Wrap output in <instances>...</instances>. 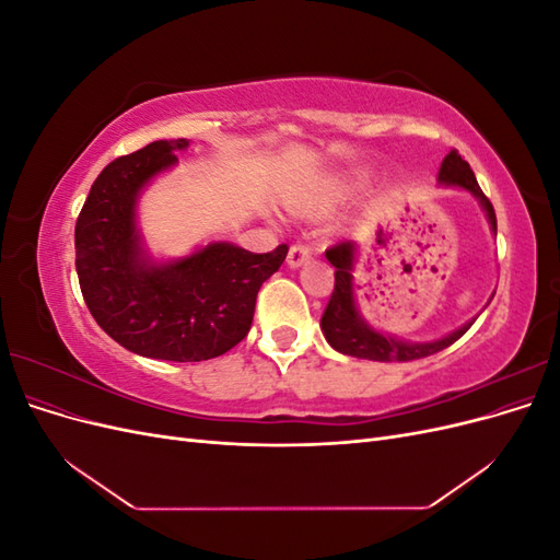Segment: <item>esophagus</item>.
Instances as JSON below:
<instances>
[{
	"label": "esophagus",
	"mask_w": 560,
	"mask_h": 560,
	"mask_svg": "<svg viewBox=\"0 0 560 560\" xmlns=\"http://www.w3.org/2000/svg\"><path fill=\"white\" fill-rule=\"evenodd\" d=\"M311 254L313 252H311V247L306 243H296V245L290 247V254H287V264H290L292 268H296L301 264H306L311 259Z\"/></svg>",
	"instance_id": "esophagus-1"
}]
</instances>
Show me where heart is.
Wrapping results in <instances>:
<instances>
[{"instance_id": "1", "label": "heart", "mask_w": 560, "mask_h": 560, "mask_svg": "<svg viewBox=\"0 0 560 560\" xmlns=\"http://www.w3.org/2000/svg\"><path fill=\"white\" fill-rule=\"evenodd\" d=\"M319 208V200H308V202H299V210H313Z\"/></svg>"}]
</instances>
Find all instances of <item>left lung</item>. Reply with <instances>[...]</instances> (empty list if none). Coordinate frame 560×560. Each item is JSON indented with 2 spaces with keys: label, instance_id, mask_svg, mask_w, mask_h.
<instances>
[{
  "label": "left lung",
  "instance_id": "1",
  "mask_svg": "<svg viewBox=\"0 0 560 560\" xmlns=\"http://www.w3.org/2000/svg\"><path fill=\"white\" fill-rule=\"evenodd\" d=\"M439 182L463 186V189L477 196L481 208L488 214L490 229L498 233V219H495L493 202L486 198L481 186L477 184V177H474V173H471L469 163L460 154H457L455 149L444 159L442 167H439ZM327 259L336 268V273H334V292H331L327 311H325V315H322L319 325H322V334H325V338H327V343L338 352L350 354V358L374 360V362H411V360L430 358V354L453 346L457 338H460L471 327V322H469V325H465L457 331L439 338V341H432V343H404V341H397V338H393V336H385L376 329H371L360 317L358 308H354V294H352L354 243L341 241V243L331 245L327 249Z\"/></svg>",
  "mask_w": 560,
  "mask_h": 560
}]
</instances>
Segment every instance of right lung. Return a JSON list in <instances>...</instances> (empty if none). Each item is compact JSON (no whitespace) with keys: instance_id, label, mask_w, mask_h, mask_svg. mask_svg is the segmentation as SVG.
Wrapping results in <instances>:
<instances>
[{"instance_id":"right-lung-1","label":"right lung","mask_w":560,"mask_h":560,"mask_svg":"<svg viewBox=\"0 0 560 560\" xmlns=\"http://www.w3.org/2000/svg\"><path fill=\"white\" fill-rule=\"evenodd\" d=\"M189 140H159L112 161L77 217L74 249L83 301L116 343L142 358L200 362L247 336L261 284L287 257L212 243L173 264L142 257L135 202L156 173L177 163Z\"/></svg>"}]
</instances>
